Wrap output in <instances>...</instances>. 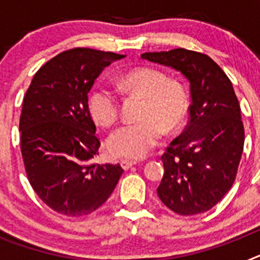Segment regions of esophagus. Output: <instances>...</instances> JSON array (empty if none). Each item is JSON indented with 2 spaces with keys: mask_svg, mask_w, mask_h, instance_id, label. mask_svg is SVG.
I'll list each match as a JSON object with an SVG mask.
<instances>
[{
  "mask_svg": "<svg viewBox=\"0 0 260 260\" xmlns=\"http://www.w3.org/2000/svg\"><path fill=\"white\" fill-rule=\"evenodd\" d=\"M121 164V167H122V169H125V171H127V169H130L132 167H134L137 162L135 161H130V160H122V161L119 162Z\"/></svg>",
  "mask_w": 260,
  "mask_h": 260,
  "instance_id": "34e87169",
  "label": "esophagus"
}]
</instances>
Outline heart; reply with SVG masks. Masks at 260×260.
I'll return each instance as SVG.
<instances>
[{
	"instance_id": "obj_1",
	"label": "heart",
	"mask_w": 260,
	"mask_h": 260,
	"mask_svg": "<svg viewBox=\"0 0 260 260\" xmlns=\"http://www.w3.org/2000/svg\"><path fill=\"white\" fill-rule=\"evenodd\" d=\"M123 93L143 99L141 122L117 128L107 139V150L114 157L142 158L167 134L185 123L190 110V95L182 82L168 78L164 71L139 66L116 80ZM87 107L93 121L110 127L118 121L119 99L104 84H95L87 96Z\"/></svg>"
}]
</instances>
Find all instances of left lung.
Returning a JSON list of instances; mask_svg holds the SVG:
<instances>
[{
    "label": "left lung",
    "instance_id": "left-lung-1",
    "mask_svg": "<svg viewBox=\"0 0 260 260\" xmlns=\"http://www.w3.org/2000/svg\"><path fill=\"white\" fill-rule=\"evenodd\" d=\"M141 57L181 71L191 93L189 123L161 155L158 198L178 215L207 212L231 190L243 151L245 128L231 79L211 57L194 50Z\"/></svg>",
    "mask_w": 260,
    "mask_h": 260
}]
</instances>
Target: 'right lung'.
Here are the masks:
<instances>
[{
  "label": "right lung",
  "mask_w": 260,
  "mask_h": 260,
  "mask_svg": "<svg viewBox=\"0 0 260 260\" xmlns=\"http://www.w3.org/2000/svg\"><path fill=\"white\" fill-rule=\"evenodd\" d=\"M113 52L73 48L44 63L23 98L20 152L39 198L61 215L79 217L102 207L123 169L93 162L100 141L87 96Z\"/></svg>",
  "instance_id": "add662e5"
}]
</instances>
